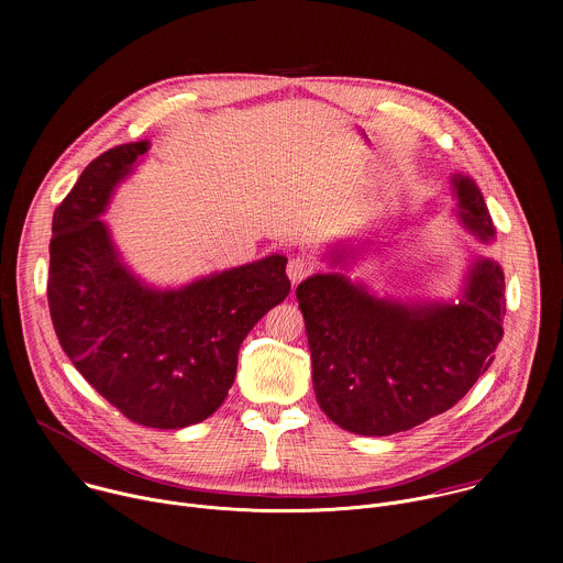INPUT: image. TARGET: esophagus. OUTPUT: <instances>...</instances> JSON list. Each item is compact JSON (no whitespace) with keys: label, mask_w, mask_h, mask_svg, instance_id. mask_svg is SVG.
Wrapping results in <instances>:
<instances>
[{"label":"esophagus","mask_w":563,"mask_h":563,"mask_svg":"<svg viewBox=\"0 0 563 563\" xmlns=\"http://www.w3.org/2000/svg\"><path fill=\"white\" fill-rule=\"evenodd\" d=\"M313 272V263L305 256H296V258H289L287 263V276L291 280V285H298L302 278H307L309 274Z\"/></svg>","instance_id":"obj_1"}]
</instances>
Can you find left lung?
I'll use <instances>...</instances> for the list:
<instances>
[{
	"label": "left lung",
	"instance_id": "left-lung-1",
	"mask_svg": "<svg viewBox=\"0 0 563 563\" xmlns=\"http://www.w3.org/2000/svg\"><path fill=\"white\" fill-rule=\"evenodd\" d=\"M450 183L463 227L490 243L497 231L484 194L470 176ZM358 252L339 245L328 258L345 269ZM504 289V269L484 256H472L459 302L380 298L341 272L309 276L296 298L320 410L363 437L406 432L443 415L495 361Z\"/></svg>",
	"mask_w": 563,
	"mask_h": 563
}]
</instances>
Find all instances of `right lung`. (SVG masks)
Wrapping results in <instances>:
<instances>
[{
  "instance_id": "obj_1",
  "label": "right lung",
  "mask_w": 563,
  "mask_h": 563,
  "mask_svg": "<svg viewBox=\"0 0 563 563\" xmlns=\"http://www.w3.org/2000/svg\"><path fill=\"white\" fill-rule=\"evenodd\" d=\"M148 148H109L55 209L48 309L62 350L111 406L133 423L180 430L222 406L240 343L291 285L280 254L167 289L135 276L100 216Z\"/></svg>"
}]
</instances>
